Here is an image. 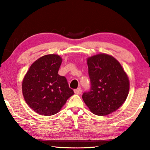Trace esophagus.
Returning a JSON list of instances; mask_svg holds the SVG:
<instances>
[{
	"label": "esophagus",
	"instance_id": "obj_1",
	"mask_svg": "<svg viewBox=\"0 0 150 150\" xmlns=\"http://www.w3.org/2000/svg\"><path fill=\"white\" fill-rule=\"evenodd\" d=\"M74 92H75V93L77 94V95H80V94H81V93H82L81 88H77V89H75V90H74Z\"/></svg>",
	"mask_w": 150,
	"mask_h": 150
}]
</instances>
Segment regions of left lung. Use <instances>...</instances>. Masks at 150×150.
I'll list each match as a JSON object with an SVG mask.
<instances>
[{
	"label": "left lung",
	"mask_w": 150,
	"mask_h": 150,
	"mask_svg": "<svg viewBox=\"0 0 150 150\" xmlns=\"http://www.w3.org/2000/svg\"><path fill=\"white\" fill-rule=\"evenodd\" d=\"M90 90L82 99L92 113L107 115L122 106L129 93L128 76L117 60L109 55L98 54L88 58Z\"/></svg>",
	"instance_id": "left-lung-1"
}]
</instances>
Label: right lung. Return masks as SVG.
Returning <instances> with one entry per match:
<instances>
[{"label":"right lung","instance_id":"add662e5","mask_svg":"<svg viewBox=\"0 0 150 150\" xmlns=\"http://www.w3.org/2000/svg\"><path fill=\"white\" fill-rule=\"evenodd\" d=\"M61 63V57L55 54L40 57L31 64L22 82L25 101L42 115L57 113L74 94L66 78L58 74Z\"/></svg>","mask_w":150,"mask_h":150}]
</instances>
